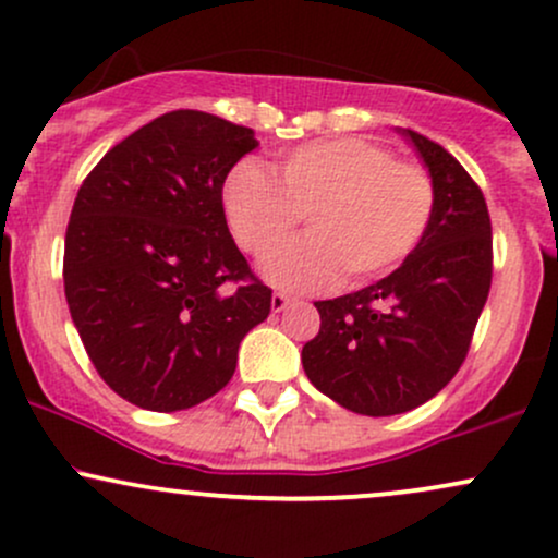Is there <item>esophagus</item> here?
I'll use <instances>...</instances> for the list:
<instances>
[{"instance_id":"esophagus-1","label":"esophagus","mask_w":558,"mask_h":558,"mask_svg":"<svg viewBox=\"0 0 558 558\" xmlns=\"http://www.w3.org/2000/svg\"><path fill=\"white\" fill-rule=\"evenodd\" d=\"M291 296H286V293H272V299H270V306H272V312H283L288 304H291Z\"/></svg>"}]
</instances>
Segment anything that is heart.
<instances>
[{"instance_id":"b5f03b06","label":"heart","mask_w":558,"mask_h":558,"mask_svg":"<svg viewBox=\"0 0 558 558\" xmlns=\"http://www.w3.org/2000/svg\"><path fill=\"white\" fill-rule=\"evenodd\" d=\"M222 209L243 252L265 254L301 216L310 236L267 254L262 275L286 291H325L343 278L364 286L401 265L425 239L435 183L367 138L296 146L278 165L243 159L222 183Z\"/></svg>"}]
</instances>
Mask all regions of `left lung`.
<instances>
[{
	"instance_id": "8db88e82",
	"label": "left lung",
	"mask_w": 558,
	"mask_h": 558,
	"mask_svg": "<svg viewBox=\"0 0 558 558\" xmlns=\"http://www.w3.org/2000/svg\"><path fill=\"white\" fill-rule=\"evenodd\" d=\"M435 183L420 246L388 278L315 301L319 332L301 349L312 386L367 417L430 401L470 351L493 278L490 215L470 172L440 144L401 128Z\"/></svg>"
}]
</instances>
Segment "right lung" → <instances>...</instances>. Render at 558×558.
<instances>
[{
    "label": "right lung",
    "mask_w": 558,
    "mask_h": 558,
    "mask_svg": "<svg viewBox=\"0 0 558 558\" xmlns=\"http://www.w3.org/2000/svg\"><path fill=\"white\" fill-rule=\"evenodd\" d=\"M252 128L175 110L112 146L75 196L65 296L88 360L125 401L181 412L235 373L270 315L222 209V183L257 149Z\"/></svg>",
    "instance_id": "obj_1"
}]
</instances>
